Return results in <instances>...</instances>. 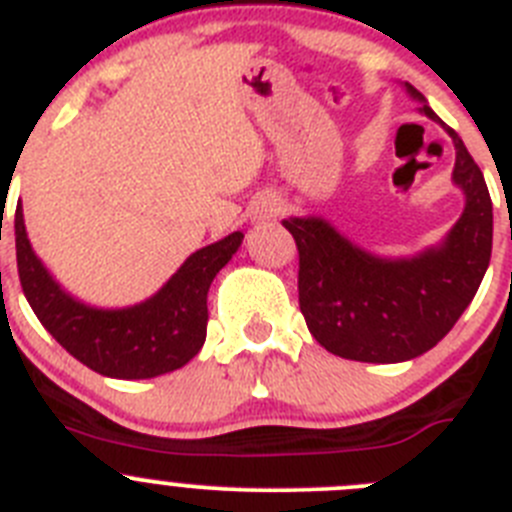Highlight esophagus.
<instances>
[{"instance_id": "34e87169", "label": "esophagus", "mask_w": 512, "mask_h": 512, "mask_svg": "<svg viewBox=\"0 0 512 512\" xmlns=\"http://www.w3.org/2000/svg\"><path fill=\"white\" fill-rule=\"evenodd\" d=\"M278 214H280V201L278 199H260L255 204V209H252V222H255V224L273 222Z\"/></svg>"}]
</instances>
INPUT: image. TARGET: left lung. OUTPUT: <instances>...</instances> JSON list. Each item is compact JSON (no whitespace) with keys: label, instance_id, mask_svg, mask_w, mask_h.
I'll return each mask as SVG.
<instances>
[{"label":"left lung","instance_id":"1","mask_svg":"<svg viewBox=\"0 0 512 512\" xmlns=\"http://www.w3.org/2000/svg\"><path fill=\"white\" fill-rule=\"evenodd\" d=\"M411 99L454 142L451 181L464 211L439 245L408 257H382L354 245L324 216H290L298 245V303L313 339L336 357L393 365L421 357L444 339L472 303L490 265L492 201L464 142L413 86Z\"/></svg>","mask_w":512,"mask_h":512}]
</instances>
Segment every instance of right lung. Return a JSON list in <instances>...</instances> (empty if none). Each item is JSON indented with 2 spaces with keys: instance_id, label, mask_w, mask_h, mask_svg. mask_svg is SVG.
Returning a JSON list of instances; mask_svg holds the SVG:
<instances>
[{
  "instance_id": "obj_1",
  "label": "right lung",
  "mask_w": 512,
  "mask_h": 512,
  "mask_svg": "<svg viewBox=\"0 0 512 512\" xmlns=\"http://www.w3.org/2000/svg\"><path fill=\"white\" fill-rule=\"evenodd\" d=\"M245 234L232 232L186 257L168 283L145 301L101 308L71 296L43 265L15 211L17 270L25 298L40 324L89 370L117 380H147L191 362L206 342L211 280L232 260Z\"/></svg>"
}]
</instances>
